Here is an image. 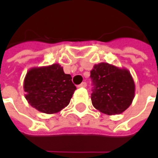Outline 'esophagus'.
<instances>
[{
    "label": "esophagus",
    "mask_w": 158,
    "mask_h": 158,
    "mask_svg": "<svg viewBox=\"0 0 158 158\" xmlns=\"http://www.w3.org/2000/svg\"><path fill=\"white\" fill-rule=\"evenodd\" d=\"M86 86H87V84L85 82H82L79 85V87H86Z\"/></svg>",
    "instance_id": "1"
}]
</instances>
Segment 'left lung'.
Here are the masks:
<instances>
[{"instance_id":"1","label":"left lung","mask_w":158,"mask_h":158,"mask_svg":"<svg viewBox=\"0 0 158 158\" xmlns=\"http://www.w3.org/2000/svg\"><path fill=\"white\" fill-rule=\"evenodd\" d=\"M90 78L94 85L91 102L100 112L107 115L120 114L131 105L135 85L128 69L101 62L94 66Z\"/></svg>"}]
</instances>
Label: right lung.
I'll list each match as a JSON object with an SVG mask.
<instances>
[{
    "instance_id": "1",
    "label": "right lung",
    "mask_w": 158,
    "mask_h": 158,
    "mask_svg": "<svg viewBox=\"0 0 158 158\" xmlns=\"http://www.w3.org/2000/svg\"><path fill=\"white\" fill-rule=\"evenodd\" d=\"M23 89L26 100L33 107L53 114L69 105L76 86L71 75L66 74L62 67L54 63L29 69L24 78Z\"/></svg>"
}]
</instances>
